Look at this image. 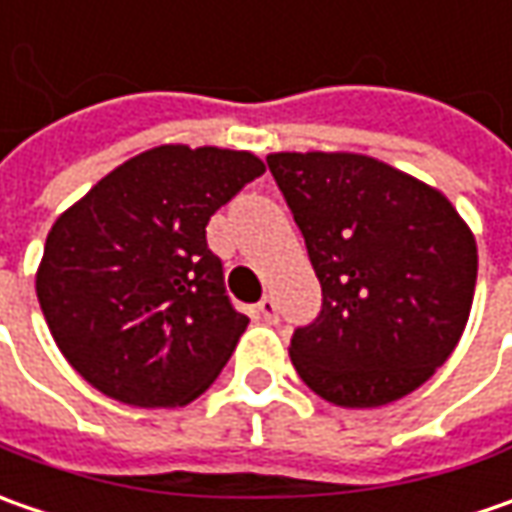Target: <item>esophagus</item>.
Wrapping results in <instances>:
<instances>
[{"label": "esophagus", "mask_w": 512, "mask_h": 512, "mask_svg": "<svg viewBox=\"0 0 512 512\" xmlns=\"http://www.w3.org/2000/svg\"><path fill=\"white\" fill-rule=\"evenodd\" d=\"M253 316L259 319V322H267V325H273L276 319H279V313H276V302L270 299V296H265L259 305L253 307Z\"/></svg>", "instance_id": "1"}]
</instances>
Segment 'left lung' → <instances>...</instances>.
Segmentation results:
<instances>
[{"mask_svg": "<svg viewBox=\"0 0 512 512\" xmlns=\"http://www.w3.org/2000/svg\"><path fill=\"white\" fill-rule=\"evenodd\" d=\"M267 168L322 285L290 339L302 382L339 407H382L447 362L470 319L479 253L436 187L362 153H270Z\"/></svg>", "mask_w": 512, "mask_h": 512, "instance_id": "1", "label": "left lung"}]
</instances>
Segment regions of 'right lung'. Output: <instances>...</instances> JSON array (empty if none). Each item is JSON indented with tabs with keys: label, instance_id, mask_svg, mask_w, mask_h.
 Listing matches in <instances>:
<instances>
[{
	"label": "right lung",
	"instance_id": "add662e5",
	"mask_svg": "<svg viewBox=\"0 0 512 512\" xmlns=\"http://www.w3.org/2000/svg\"><path fill=\"white\" fill-rule=\"evenodd\" d=\"M262 173L247 150L159 145L53 222L36 296L85 382L133 407H182L216 382L250 319L205 227Z\"/></svg>",
	"mask_w": 512,
	"mask_h": 512
}]
</instances>
